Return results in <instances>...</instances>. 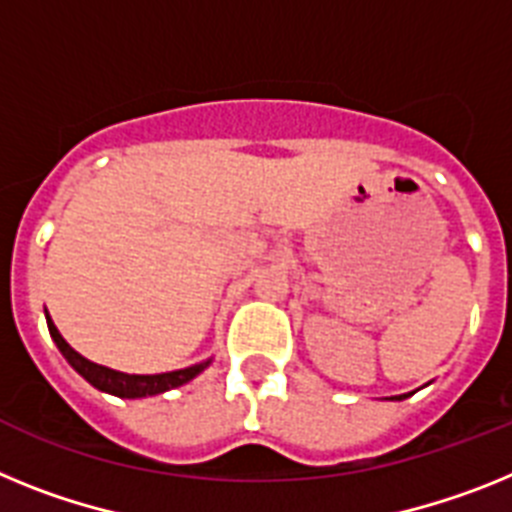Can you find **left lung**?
I'll return each mask as SVG.
<instances>
[{"label":"left lung","mask_w":512,"mask_h":512,"mask_svg":"<svg viewBox=\"0 0 512 512\" xmlns=\"http://www.w3.org/2000/svg\"><path fill=\"white\" fill-rule=\"evenodd\" d=\"M397 399H404V394H399V397Z\"/></svg>","instance_id":"left-lung-1"}]
</instances>
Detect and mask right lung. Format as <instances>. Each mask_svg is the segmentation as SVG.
<instances>
[{
	"label": "right lung",
	"mask_w": 512,
	"mask_h": 512,
	"mask_svg": "<svg viewBox=\"0 0 512 512\" xmlns=\"http://www.w3.org/2000/svg\"><path fill=\"white\" fill-rule=\"evenodd\" d=\"M48 322V332H51L53 342L59 345V350L64 353V358L69 361V366L84 376V379L90 381L92 386H97L100 391H108V394H115V397L123 399H139V397H154V394H162V391H170L175 386L188 384L190 379H195L203 368L208 366L206 363H195L190 368H180V371H170V373H154V376H136V373H121L113 371V368L97 366V363L87 361L77 350L71 348L69 342L59 335L56 330V324L51 322V317L46 314Z\"/></svg>",
	"instance_id": "obj_1"
}]
</instances>
